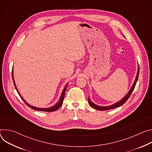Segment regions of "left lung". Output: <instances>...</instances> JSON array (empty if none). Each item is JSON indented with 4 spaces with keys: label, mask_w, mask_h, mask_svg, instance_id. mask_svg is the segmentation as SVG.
Listing matches in <instances>:
<instances>
[{
    "label": "left lung",
    "mask_w": 152,
    "mask_h": 152,
    "mask_svg": "<svg viewBox=\"0 0 152 152\" xmlns=\"http://www.w3.org/2000/svg\"><path fill=\"white\" fill-rule=\"evenodd\" d=\"M139 72H140V68H139V66H138V72H137V76H136V78H135V80H134L133 85L132 86V88H130V89L129 90V92L127 93V94L121 99L120 100V102H117L112 105H110V106H98V105H96L95 104H94V103H92L89 97V99H88V102H89V103L90 104L91 106H92L93 108H94L95 109H96V110H110V109H114V108H116V107H120L121 106H122L123 104H124L126 101L129 99V98L130 97L131 94L132 93L133 91L134 90V87H135L136 86V84H137V80H138V76H139Z\"/></svg>",
    "instance_id": "8db88e82"
}]
</instances>
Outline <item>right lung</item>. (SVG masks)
<instances>
[{"label": "right lung", "instance_id": "add662e5", "mask_svg": "<svg viewBox=\"0 0 152 152\" xmlns=\"http://www.w3.org/2000/svg\"><path fill=\"white\" fill-rule=\"evenodd\" d=\"M12 77L13 83H14V86H15V88L16 91H18L19 95H20V96L21 97V98L23 99V101L25 102V103L28 106H29L30 108H31V109H34V110H39V111L53 112V111H56V110H57V109L61 106V104H63V102L64 97V94H65V91H66V88H67V85H66V86L64 87V89H63V92H62V93H61V96H60V99H59V101H58V102L56 104H55L54 106H52V107H49V108H39V107H34V106H31V105L29 104L28 103H26V102H25V100L22 97V96L20 95V93L19 92V91H18V88H17L16 85H15V83L14 79V77H13V71H12Z\"/></svg>", "mask_w": 152, "mask_h": 152}]
</instances>
